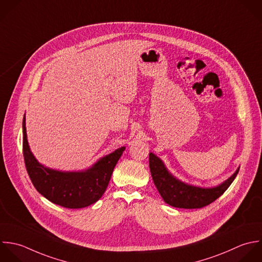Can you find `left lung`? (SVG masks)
I'll return each mask as SVG.
<instances>
[{
	"mask_svg": "<svg viewBox=\"0 0 262 262\" xmlns=\"http://www.w3.org/2000/svg\"><path fill=\"white\" fill-rule=\"evenodd\" d=\"M149 165L153 182L165 203L185 209L202 208L214 202L227 191L239 172V169H237L228 181L219 187L202 189L178 181L167 171L163 162L153 153L149 154Z\"/></svg>",
	"mask_w": 262,
	"mask_h": 262,
	"instance_id": "1",
	"label": "left lung"
}]
</instances>
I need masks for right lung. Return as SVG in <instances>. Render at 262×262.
I'll list each match as a JSON object with an SVG mask.
<instances>
[{"label": "right lung", "instance_id": "1", "mask_svg": "<svg viewBox=\"0 0 262 262\" xmlns=\"http://www.w3.org/2000/svg\"><path fill=\"white\" fill-rule=\"evenodd\" d=\"M22 127L25 167L32 185L40 195L54 204L70 209L86 207L102 197L124 147L100 159L92 168L83 172H62L46 168L36 161L28 147L25 117Z\"/></svg>", "mask_w": 262, "mask_h": 262}]
</instances>
